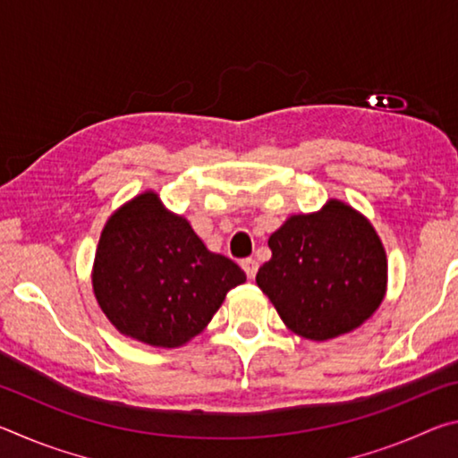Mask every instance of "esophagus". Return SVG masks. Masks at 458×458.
Listing matches in <instances>:
<instances>
[{"label":"esophagus","mask_w":458,"mask_h":458,"mask_svg":"<svg viewBox=\"0 0 458 458\" xmlns=\"http://www.w3.org/2000/svg\"><path fill=\"white\" fill-rule=\"evenodd\" d=\"M242 268H244V273H246L248 278H254V276H257V270H259V262L254 259H244Z\"/></svg>","instance_id":"esophagus-1"}]
</instances>
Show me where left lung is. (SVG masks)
Wrapping results in <instances>:
<instances>
[{
  "label": "left lung",
  "mask_w": 458,
  "mask_h": 458,
  "mask_svg": "<svg viewBox=\"0 0 458 458\" xmlns=\"http://www.w3.org/2000/svg\"><path fill=\"white\" fill-rule=\"evenodd\" d=\"M273 257L257 284L297 335L327 341L358 329L382 305L386 248L361 212L329 199L319 212L293 214L268 238Z\"/></svg>",
  "instance_id": "obj_1"
}]
</instances>
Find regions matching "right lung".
<instances>
[{
  "instance_id": "1",
  "label": "right lung",
  "mask_w": 458,
  "mask_h": 458,
  "mask_svg": "<svg viewBox=\"0 0 458 458\" xmlns=\"http://www.w3.org/2000/svg\"><path fill=\"white\" fill-rule=\"evenodd\" d=\"M90 278L100 311L121 335L174 350L208 327L246 275L147 190L106 220Z\"/></svg>"
}]
</instances>
